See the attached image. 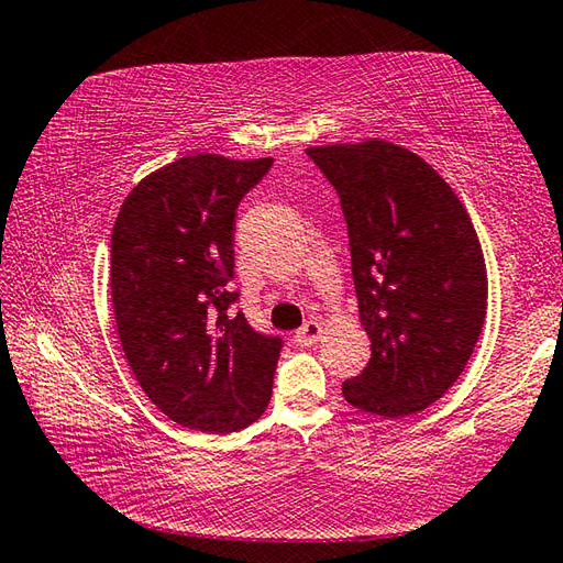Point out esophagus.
Wrapping results in <instances>:
<instances>
[{
  "instance_id": "34e87169",
  "label": "esophagus",
  "mask_w": 563,
  "mask_h": 563,
  "mask_svg": "<svg viewBox=\"0 0 563 563\" xmlns=\"http://www.w3.org/2000/svg\"><path fill=\"white\" fill-rule=\"evenodd\" d=\"M320 336H322L320 320H308L298 332H295V342H298L300 346H312L320 342Z\"/></svg>"
}]
</instances>
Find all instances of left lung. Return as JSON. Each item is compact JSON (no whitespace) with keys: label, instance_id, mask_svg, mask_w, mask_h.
Instances as JSON below:
<instances>
[{"label":"left lung","instance_id":"left-lung-1","mask_svg":"<svg viewBox=\"0 0 563 563\" xmlns=\"http://www.w3.org/2000/svg\"><path fill=\"white\" fill-rule=\"evenodd\" d=\"M350 233L352 278L372 360L342 384L354 408L404 418L465 369L487 310L483 249L453 189L391 142L310 147Z\"/></svg>","mask_w":563,"mask_h":563}]
</instances>
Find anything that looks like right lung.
I'll return each instance as SVG.
<instances>
[{"mask_svg": "<svg viewBox=\"0 0 563 563\" xmlns=\"http://www.w3.org/2000/svg\"><path fill=\"white\" fill-rule=\"evenodd\" d=\"M271 167V157H181L142 179L112 227L122 352L150 401L194 431H241L271 401L283 340L231 312L233 221Z\"/></svg>", "mask_w": 563, "mask_h": 563, "instance_id": "add662e5", "label": "right lung"}]
</instances>
